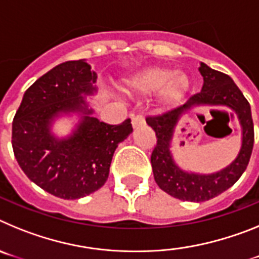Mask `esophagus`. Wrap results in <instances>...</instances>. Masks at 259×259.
I'll list each match as a JSON object with an SVG mask.
<instances>
[{
  "label": "esophagus",
  "mask_w": 259,
  "mask_h": 259,
  "mask_svg": "<svg viewBox=\"0 0 259 259\" xmlns=\"http://www.w3.org/2000/svg\"><path fill=\"white\" fill-rule=\"evenodd\" d=\"M144 123H145V119H144V116L137 115V116H134V118H132V125H134V128L140 127V125H143Z\"/></svg>",
  "instance_id": "obj_1"
}]
</instances>
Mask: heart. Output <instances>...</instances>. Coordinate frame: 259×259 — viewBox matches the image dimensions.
I'll return each instance as SVG.
<instances>
[{"label":"heart","instance_id":"heart-1","mask_svg":"<svg viewBox=\"0 0 259 259\" xmlns=\"http://www.w3.org/2000/svg\"><path fill=\"white\" fill-rule=\"evenodd\" d=\"M127 91L149 93L157 91L163 104L179 100L189 88V76L183 70H170L166 66H148L124 79Z\"/></svg>","mask_w":259,"mask_h":259}]
</instances>
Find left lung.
Wrapping results in <instances>:
<instances>
[{
    "instance_id": "8db88e82",
    "label": "left lung",
    "mask_w": 259,
    "mask_h": 259,
    "mask_svg": "<svg viewBox=\"0 0 259 259\" xmlns=\"http://www.w3.org/2000/svg\"><path fill=\"white\" fill-rule=\"evenodd\" d=\"M198 71L203 77L201 92L192 96L182 106L161 115L146 118V123L153 128L157 136V145L150 157L155 183L167 194L178 200L191 202L211 200L231 188L246 170L254 144L250 105L239 87L228 75L212 70L202 62ZM197 106L230 107L237 113L242 125L243 139L239 154L232 164L218 173L205 176L184 171L175 163L170 153L173 132L180 116L192 107ZM200 119L202 120V118Z\"/></svg>"
}]
</instances>
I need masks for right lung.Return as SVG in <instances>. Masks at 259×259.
I'll return each instance as SVG.
<instances>
[{
	"instance_id": "obj_1",
	"label": "right lung",
	"mask_w": 259,
	"mask_h": 259,
	"mask_svg": "<svg viewBox=\"0 0 259 259\" xmlns=\"http://www.w3.org/2000/svg\"><path fill=\"white\" fill-rule=\"evenodd\" d=\"M85 59L67 61L38 77L23 96L13 120L14 155L40 188L63 200L85 197L109 178L119 143L132 132L131 119L107 124L92 115L85 96L97 92V74ZM79 113V123L59 139L51 125L62 115Z\"/></svg>"
}]
</instances>
